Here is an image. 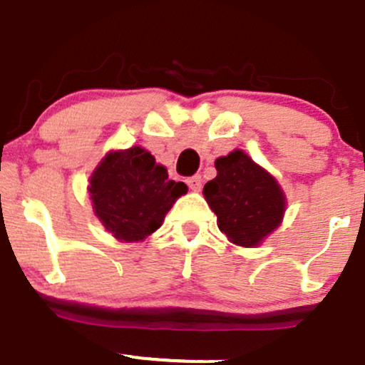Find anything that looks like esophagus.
Returning a JSON list of instances; mask_svg holds the SVG:
<instances>
[{
	"instance_id": "obj_1",
	"label": "esophagus",
	"mask_w": 365,
	"mask_h": 365,
	"mask_svg": "<svg viewBox=\"0 0 365 365\" xmlns=\"http://www.w3.org/2000/svg\"><path fill=\"white\" fill-rule=\"evenodd\" d=\"M186 182H187V186H190L191 191H200L203 179H201V175H192V178L187 179Z\"/></svg>"
}]
</instances>
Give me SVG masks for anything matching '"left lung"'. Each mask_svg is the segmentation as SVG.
Instances as JSON below:
<instances>
[{
	"label": "left lung",
	"instance_id": "1",
	"mask_svg": "<svg viewBox=\"0 0 365 365\" xmlns=\"http://www.w3.org/2000/svg\"><path fill=\"white\" fill-rule=\"evenodd\" d=\"M217 178L205 184L203 196L230 242L256 247L280 227L287 196L267 169L242 150L215 160Z\"/></svg>",
	"mask_w": 365,
	"mask_h": 365
}]
</instances>
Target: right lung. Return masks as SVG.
Masks as SVG:
<instances>
[{
    "instance_id": "add662e5",
    "label": "right lung",
    "mask_w": 365,
    "mask_h": 365,
    "mask_svg": "<svg viewBox=\"0 0 365 365\" xmlns=\"http://www.w3.org/2000/svg\"><path fill=\"white\" fill-rule=\"evenodd\" d=\"M88 181L93 213L121 242L145 241L187 192L186 184L169 179L165 167L138 145L107 152Z\"/></svg>"
}]
</instances>
